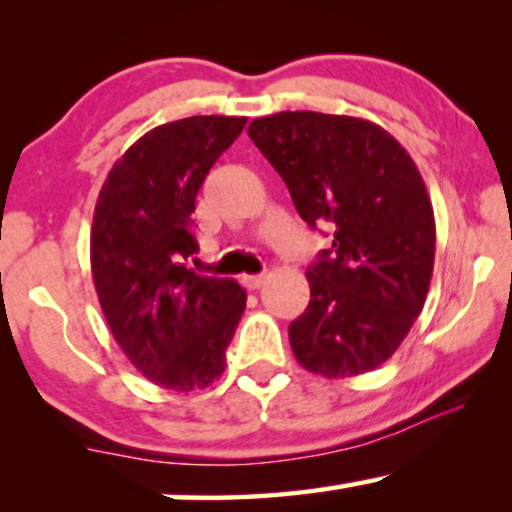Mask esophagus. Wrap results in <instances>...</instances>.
I'll list each match as a JSON object with an SVG mask.
<instances>
[{"label": "esophagus", "mask_w": 512, "mask_h": 512, "mask_svg": "<svg viewBox=\"0 0 512 512\" xmlns=\"http://www.w3.org/2000/svg\"><path fill=\"white\" fill-rule=\"evenodd\" d=\"M242 284L247 286L249 291H256V289H261V286L265 284V275H244L242 277Z\"/></svg>", "instance_id": "obj_1"}]
</instances>
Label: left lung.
<instances>
[{
    "mask_svg": "<svg viewBox=\"0 0 512 512\" xmlns=\"http://www.w3.org/2000/svg\"><path fill=\"white\" fill-rule=\"evenodd\" d=\"M247 132L298 214L333 228L331 249L305 272L310 305L289 326L293 354L333 380L370 373L408 335L433 275L436 219L415 160L356 116L279 111Z\"/></svg>",
    "mask_w": 512,
    "mask_h": 512,
    "instance_id": "8db88e82",
    "label": "left lung"
}]
</instances>
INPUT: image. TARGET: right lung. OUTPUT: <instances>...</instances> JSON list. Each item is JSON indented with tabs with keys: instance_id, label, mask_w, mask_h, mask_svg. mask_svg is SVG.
Masks as SVG:
<instances>
[{
	"instance_id": "add662e5",
	"label": "right lung",
	"mask_w": 512,
	"mask_h": 512,
	"mask_svg": "<svg viewBox=\"0 0 512 512\" xmlns=\"http://www.w3.org/2000/svg\"><path fill=\"white\" fill-rule=\"evenodd\" d=\"M244 116H191L139 137L104 179L90 230V270L118 347L146 380L205 389L226 368V347L247 293L235 279L195 275L191 214L207 172L240 137Z\"/></svg>"
}]
</instances>
